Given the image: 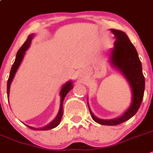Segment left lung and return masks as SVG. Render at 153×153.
<instances>
[{"label": "left lung", "mask_w": 153, "mask_h": 153, "mask_svg": "<svg viewBox=\"0 0 153 153\" xmlns=\"http://www.w3.org/2000/svg\"><path fill=\"white\" fill-rule=\"evenodd\" d=\"M115 36L114 48L110 54V62L117 68L128 81L132 90V102L122 116L111 120H102L92 114L89 107L91 116L96 123L102 125L114 126L125 122L136 114L143 101L145 89V78L143 74L142 64L134 45L124 32L111 29Z\"/></svg>", "instance_id": "8db88e82"}]
</instances>
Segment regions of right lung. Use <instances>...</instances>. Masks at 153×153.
Listing matches in <instances>:
<instances>
[{
    "label": "right lung",
    "instance_id": "obj_1",
    "mask_svg": "<svg viewBox=\"0 0 153 153\" xmlns=\"http://www.w3.org/2000/svg\"><path fill=\"white\" fill-rule=\"evenodd\" d=\"M33 37H34V35L31 34L28 36L26 41L25 42L24 44L21 46L20 48L19 49V51L16 53V59H15L14 63L13 64L12 67H11L10 73L9 78H8L7 80V98H9V94H10V84L12 82L13 79V77H14L15 74H16V72L17 71L18 68H19V65H20L21 62H22V59H23V57L25 55V53H26V51L29 48V47L30 46L31 42L33 40ZM74 86H73L72 82L71 81H69L67 82V83H65L63 86V87L61 88V92H60V95H61V105H60V109L59 111L57 113V116H56L55 118L51 121L50 124H48V125H46L45 127H43L42 128H35V127H30V126H27L29 128L32 129V130H38V131H48V130H51V129L54 128V127H57L58 124H60L61 120V117L63 116V102H64V98L66 97V96L67 95V93L73 89Z\"/></svg>",
    "mask_w": 153,
    "mask_h": 153
}]
</instances>
